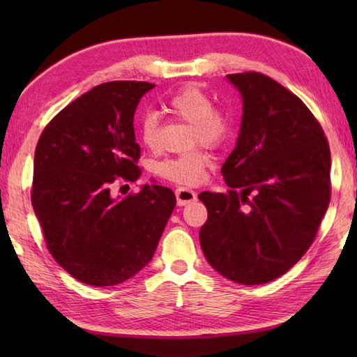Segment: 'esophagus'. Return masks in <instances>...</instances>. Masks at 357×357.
I'll use <instances>...</instances> for the list:
<instances>
[{"mask_svg": "<svg viewBox=\"0 0 357 357\" xmlns=\"http://www.w3.org/2000/svg\"><path fill=\"white\" fill-rule=\"evenodd\" d=\"M174 195H176V199H178V206H187V204H190L192 201H196V193L193 190H190V188H176V192H174Z\"/></svg>", "mask_w": 357, "mask_h": 357, "instance_id": "obj_1", "label": "esophagus"}]
</instances>
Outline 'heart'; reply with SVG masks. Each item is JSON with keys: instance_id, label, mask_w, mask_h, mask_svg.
I'll list each match as a JSON object with an SVG mask.
<instances>
[{"instance_id": "obj_1", "label": "heart", "mask_w": 357, "mask_h": 357, "mask_svg": "<svg viewBox=\"0 0 357 357\" xmlns=\"http://www.w3.org/2000/svg\"><path fill=\"white\" fill-rule=\"evenodd\" d=\"M164 112L188 123L187 147L204 146L219 149L231 135V118L222 107L213 105L211 98L202 89L185 86L174 92L164 102ZM138 136L141 144L149 150H156L159 144V119L153 113H147L139 119ZM210 158L201 149L165 158L155 165V172L170 183L179 185H196L207 172Z\"/></svg>"}]
</instances>
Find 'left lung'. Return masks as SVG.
<instances>
[{
  "instance_id": "obj_1",
  "label": "left lung",
  "mask_w": 357,
  "mask_h": 357,
  "mask_svg": "<svg viewBox=\"0 0 357 357\" xmlns=\"http://www.w3.org/2000/svg\"><path fill=\"white\" fill-rule=\"evenodd\" d=\"M242 95L238 144L222 165L227 193L202 192V252L244 285L285 275L313 244L331 196L330 146L301 98L259 72L227 75Z\"/></svg>"
}]
</instances>
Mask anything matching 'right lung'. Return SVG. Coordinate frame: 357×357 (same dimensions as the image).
Returning <instances> with one entry per match:
<instances>
[{"mask_svg": "<svg viewBox=\"0 0 357 357\" xmlns=\"http://www.w3.org/2000/svg\"><path fill=\"white\" fill-rule=\"evenodd\" d=\"M155 84L110 81L52 118L38 139L32 206L45 245L82 284L110 287L142 270L176 206L170 188L144 185L112 198L115 183L141 176L133 115Z\"/></svg>", "mask_w": 357, "mask_h": 357, "instance_id": "1", "label": "right lung"}]
</instances>
